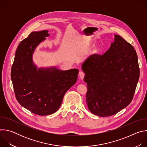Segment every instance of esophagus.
Listing matches in <instances>:
<instances>
[{"mask_svg":"<svg viewBox=\"0 0 147 147\" xmlns=\"http://www.w3.org/2000/svg\"><path fill=\"white\" fill-rule=\"evenodd\" d=\"M79 76H80V78L81 79V80H83L84 78V76H85V73H84L83 71H80L79 72V74H78Z\"/></svg>","mask_w":147,"mask_h":147,"instance_id":"1","label":"esophagus"}]
</instances>
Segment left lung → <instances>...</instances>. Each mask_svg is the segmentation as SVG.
<instances>
[{"label": "left lung", "instance_id": "1", "mask_svg": "<svg viewBox=\"0 0 147 147\" xmlns=\"http://www.w3.org/2000/svg\"><path fill=\"white\" fill-rule=\"evenodd\" d=\"M90 111L100 117L116 114L130 103L140 77L134 47L119 35L103 55L94 54L82 65Z\"/></svg>", "mask_w": 147, "mask_h": 147}]
</instances>
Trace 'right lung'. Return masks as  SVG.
I'll list each match as a JSON object with an SVG mask.
<instances>
[{
    "label": "right lung",
    "instance_id": "1",
    "mask_svg": "<svg viewBox=\"0 0 147 147\" xmlns=\"http://www.w3.org/2000/svg\"><path fill=\"white\" fill-rule=\"evenodd\" d=\"M47 30L30 33L18 45L11 70V78L18 103L32 113L46 116L56 112L63 98L77 81L78 70L62 71L34 65L36 47L49 34Z\"/></svg>",
    "mask_w": 147,
    "mask_h": 147
}]
</instances>
